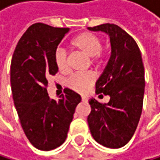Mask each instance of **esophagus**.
I'll return each instance as SVG.
<instances>
[{
    "label": "esophagus",
    "instance_id": "34e87169",
    "mask_svg": "<svg viewBox=\"0 0 160 160\" xmlns=\"http://www.w3.org/2000/svg\"><path fill=\"white\" fill-rule=\"evenodd\" d=\"M82 102H86L88 101V98H87V97H85V96H82Z\"/></svg>",
    "mask_w": 160,
    "mask_h": 160
}]
</instances>
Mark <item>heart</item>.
Instances as JSON below:
<instances>
[{
	"mask_svg": "<svg viewBox=\"0 0 160 160\" xmlns=\"http://www.w3.org/2000/svg\"><path fill=\"white\" fill-rule=\"evenodd\" d=\"M70 47L91 58L92 64L95 65H99L104 57V51L102 47V38L94 32H83L76 35L70 41ZM54 64L59 72L66 71L67 58L62 51L58 50L54 54ZM94 81L95 78L92 74H75L67 79V86L78 93H85L93 85Z\"/></svg>",
	"mask_w": 160,
	"mask_h": 160,
	"instance_id": "obj_1",
	"label": "heart"
}]
</instances>
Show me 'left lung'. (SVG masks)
Wrapping results in <instances>:
<instances>
[{"label":"left lung","instance_id":"left-lung-1","mask_svg":"<svg viewBox=\"0 0 160 160\" xmlns=\"http://www.w3.org/2000/svg\"><path fill=\"white\" fill-rule=\"evenodd\" d=\"M109 35L111 56L96 82V93L108 95V103L90 99L87 117L90 132L104 147L125 146L137 128L143 107L145 73L140 50L135 40L114 24L88 28Z\"/></svg>","mask_w":160,"mask_h":160}]
</instances>
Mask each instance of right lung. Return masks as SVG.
Returning <instances> with one entry per match:
<instances>
[{
  "mask_svg": "<svg viewBox=\"0 0 160 160\" xmlns=\"http://www.w3.org/2000/svg\"><path fill=\"white\" fill-rule=\"evenodd\" d=\"M69 28L36 23L20 38L10 65V82L15 108L23 131L36 149L51 151L64 143L82 101L78 93L64 89L58 101L50 99V76L58 73L54 54Z\"/></svg>",
  "mask_w": 160,
  "mask_h": 160,
  "instance_id": "right-lung-1",
  "label": "right lung"
}]
</instances>
